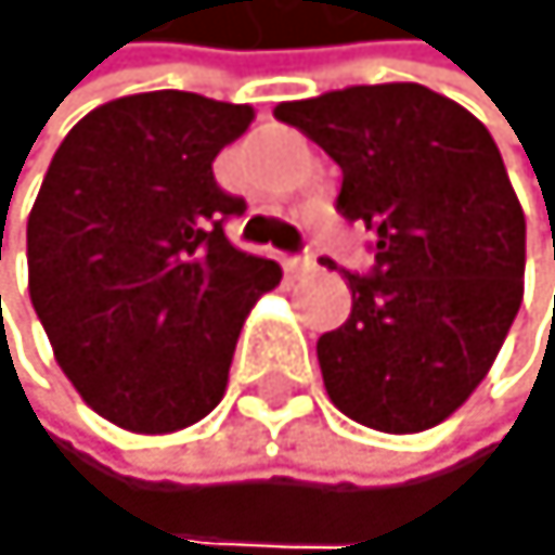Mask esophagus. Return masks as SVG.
I'll return each mask as SVG.
<instances>
[{
	"label": "esophagus",
	"mask_w": 555,
	"mask_h": 555,
	"mask_svg": "<svg viewBox=\"0 0 555 555\" xmlns=\"http://www.w3.org/2000/svg\"><path fill=\"white\" fill-rule=\"evenodd\" d=\"M283 269L291 275H309L315 272V258H283Z\"/></svg>",
	"instance_id": "esophagus-1"
}]
</instances>
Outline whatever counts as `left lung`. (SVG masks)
<instances>
[{"instance_id": "left-lung-1", "label": "left lung", "mask_w": 555, "mask_h": 555, "mask_svg": "<svg viewBox=\"0 0 555 555\" xmlns=\"http://www.w3.org/2000/svg\"><path fill=\"white\" fill-rule=\"evenodd\" d=\"M341 166L337 210L374 232L345 272L352 312L315 341L331 403L377 433H425L491 371L524 301L527 221L487 126L422 82L275 104Z\"/></svg>"}]
</instances>
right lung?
Returning <instances> with one entry per match:
<instances>
[{
    "label": "right lung",
    "mask_w": 555,
    "mask_h": 555,
    "mask_svg": "<svg viewBox=\"0 0 555 555\" xmlns=\"http://www.w3.org/2000/svg\"><path fill=\"white\" fill-rule=\"evenodd\" d=\"M250 104L115 98L68 130L28 214V294L61 371L126 433L189 429L221 403L246 315L283 269L229 243L243 214L214 159Z\"/></svg>",
    "instance_id": "add662e5"
}]
</instances>
